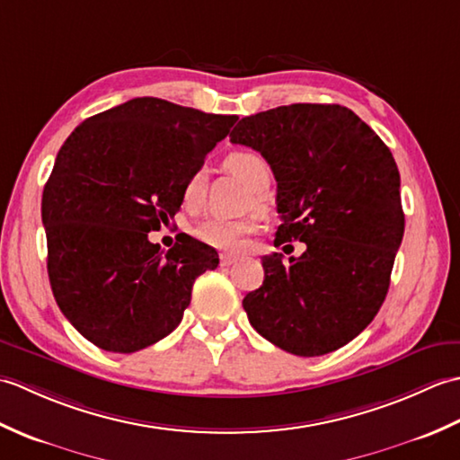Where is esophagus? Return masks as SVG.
Segmentation results:
<instances>
[{
    "mask_svg": "<svg viewBox=\"0 0 460 460\" xmlns=\"http://www.w3.org/2000/svg\"><path fill=\"white\" fill-rule=\"evenodd\" d=\"M237 261H239V257L227 255V252H221V255H219V262H221V267H231V265H235Z\"/></svg>",
    "mask_w": 460,
    "mask_h": 460,
    "instance_id": "34e87169",
    "label": "esophagus"
}]
</instances>
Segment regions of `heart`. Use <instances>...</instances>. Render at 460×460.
I'll list each match as a JSON object with an SVG mask.
<instances>
[{"label": "heart", "instance_id": "1", "mask_svg": "<svg viewBox=\"0 0 460 460\" xmlns=\"http://www.w3.org/2000/svg\"><path fill=\"white\" fill-rule=\"evenodd\" d=\"M225 165L245 181L252 191H262L270 181V168L261 154L251 150H239L227 155ZM203 198V172H193L183 185V203L188 208H198ZM257 231L255 219H227L208 217L193 229V235L203 245L225 252H241L247 247L249 237Z\"/></svg>", "mask_w": 460, "mask_h": 460}]
</instances>
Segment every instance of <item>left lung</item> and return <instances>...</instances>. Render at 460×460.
<instances>
[{"label": "left lung", "instance_id": "8db88e82", "mask_svg": "<svg viewBox=\"0 0 460 460\" xmlns=\"http://www.w3.org/2000/svg\"><path fill=\"white\" fill-rule=\"evenodd\" d=\"M257 150L277 180L275 245L306 243L298 259L262 257V287L243 298L251 326L295 356L330 354L381 308L405 215L392 152L340 104H290L245 116L229 134Z\"/></svg>", "mask_w": 460, "mask_h": 460}]
</instances>
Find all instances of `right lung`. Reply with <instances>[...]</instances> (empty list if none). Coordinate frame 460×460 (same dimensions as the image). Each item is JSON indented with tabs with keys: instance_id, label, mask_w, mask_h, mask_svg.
Returning <instances> with one entry per match:
<instances>
[{
	"instance_id": "add662e5",
	"label": "right lung",
	"mask_w": 460,
	"mask_h": 460,
	"mask_svg": "<svg viewBox=\"0 0 460 460\" xmlns=\"http://www.w3.org/2000/svg\"><path fill=\"white\" fill-rule=\"evenodd\" d=\"M237 116L154 96L94 114L57 154L41 199L47 272L65 318L116 354L178 328L193 282L219 265L188 237L164 252L148 239L183 201V185Z\"/></svg>"
}]
</instances>
